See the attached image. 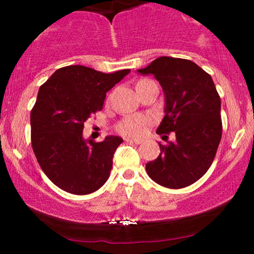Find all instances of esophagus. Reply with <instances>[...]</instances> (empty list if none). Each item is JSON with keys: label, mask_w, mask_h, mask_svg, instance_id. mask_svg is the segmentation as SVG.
<instances>
[{"label": "esophagus", "mask_w": 254, "mask_h": 254, "mask_svg": "<svg viewBox=\"0 0 254 254\" xmlns=\"http://www.w3.org/2000/svg\"><path fill=\"white\" fill-rule=\"evenodd\" d=\"M124 139L127 142H132V143H136V144L143 143V139H141V138H133V137H125Z\"/></svg>", "instance_id": "esophagus-1"}]
</instances>
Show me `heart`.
Returning a JSON list of instances; mask_svg holds the SVG:
<instances>
[{
	"mask_svg": "<svg viewBox=\"0 0 254 254\" xmlns=\"http://www.w3.org/2000/svg\"><path fill=\"white\" fill-rule=\"evenodd\" d=\"M145 124L144 117H129L119 122L116 129L124 136H138L143 132Z\"/></svg>",
	"mask_w": 254,
	"mask_h": 254,
	"instance_id": "1",
	"label": "heart"
}]
</instances>
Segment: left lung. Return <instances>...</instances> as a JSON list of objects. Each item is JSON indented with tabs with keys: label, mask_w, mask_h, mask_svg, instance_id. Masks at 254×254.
Returning a JSON list of instances; mask_svg holds the SVG:
<instances>
[{
	"label": "left lung",
	"mask_w": 254,
	"mask_h": 254,
	"mask_svg": "<svg viewBox=\"0 0 254 254\" xmlns=\"http://www.w3.org/2000/svg\"><path fill=\"white\" fill-rule=\"evenodd\" d=\"M137 71L154 75L164 89L165 117L156 132H176L174 142L159 143L161 153L145 165L148 176L165 188H186L206 173L222 137L221 99L214 81L183 58L159 57Z\"/></svg>",
	"instance_id": "left-lung-1"
}]
</instances>
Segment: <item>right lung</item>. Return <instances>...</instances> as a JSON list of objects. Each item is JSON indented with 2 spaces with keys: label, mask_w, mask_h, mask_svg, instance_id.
Here are the masks:
<instances>
[{
  "label": "right lung",
  "mask_w": 254,
  "mask_h": 254,
  "mask_svg": "<svg viewBox=\"0 0 254 254\" xmlns=\"http://www.w3.org/2000/svg\"><path fill=\"white\" fill-rule=\"evenodd\" d=\"M130 69L112 74L83 65L63 66L38 92L31 111L32 148L46 177L72 194H88L109 179L113 154L123 138L84 139L83 124L103 109L106 93Z\"/></svg>",
  "instance_id": "1"
}]
</instances>
